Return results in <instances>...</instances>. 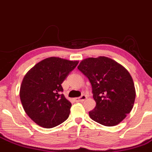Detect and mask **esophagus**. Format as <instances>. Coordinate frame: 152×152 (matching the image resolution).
Here are the masks:
<instances>
[{
	"mask_svg": "<svg viewBox=\"0 0 152 152\" xmlns=\"http://www.w3.org/2000/svg\"><path fill=\"white\" fill-rule=\"evenodd\" d=\"M87 98V97L86 95H82V96L81 97H79V98H77L75 99V100H76V102H83Z\"/></svg>",
	"mask_w": 152,
	"mask_h": 152,
	"instance_id": "esophagus-1",
	"label": "esophagus"
}]
</instances>
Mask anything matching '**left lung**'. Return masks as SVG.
Returning <instances> with one entry per match:
<instances>
[{
  "mask_svg": "<svg viewBox=\"0 0 152 152\" xmlns=\"http://www.w3.org/2000/svg\"><path fill=\"white\" fill-rule=\"evenodd\" d=\"M78 69L90 81L96 103L89 112L90 118L107 127L118 125L130 113L136 96L128 71L106 56L85 58Z\"/></svg>",
  "mask_w": 152,
  "mask_h": 152,
  "instance_id": "obj_1",
  "label": "left lung"
}]
</instances>
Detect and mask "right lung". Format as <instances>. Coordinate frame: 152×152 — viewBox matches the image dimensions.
I'll return each instance as SVG.
<instances>
[{"label":"right lung","mask_w":152,"mask_h":152,"mask_svg":"<svg viewBox=\"0 0 152 152\" xmlns=\"http://www.w3.org/2000/svg\"><path fill=\"white\" fill-rule=\"evenodd\" d=\"M78 64L52 56L42 60L24 76L20 89L22 105L40 127L52 128L69 118L71 103L61 94V83Z\"/></svg>","instance_id":"add662e5"}]
</instances>
